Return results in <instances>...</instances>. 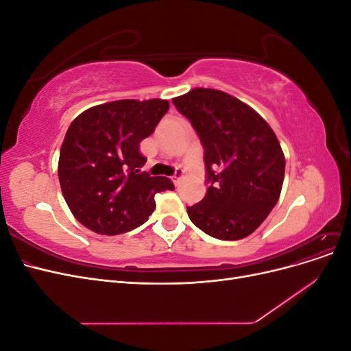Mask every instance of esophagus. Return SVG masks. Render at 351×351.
Returning a JSON list of instances; mask_svg holds the SVG:
<instances>
[{
	"label": "esophagus",
	"mask_w": 351,
	"mask_h": 351,
	"mask_svg": "<svg viewBox=\"0 0 351 351\" xmlns=\"http://www.w3.org/2000/svg\"><path fill=\"white\" fill-rule=\"evenodd\" d=\"M183 177H184V171H183V169H176V173H174V176H173L174 184L177 186V184L180 183V180H182Z\"/></svg>",
	"instance_id": "esophagus-1"
}]
</instances>
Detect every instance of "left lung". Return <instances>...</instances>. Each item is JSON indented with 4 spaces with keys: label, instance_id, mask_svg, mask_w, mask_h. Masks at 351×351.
Masks as SVG:
<instances>
[{
    "label": "left lung",
    "instance_id": "8db88e82",
    "mask_svg": "<svg viewBox=\"0 0 351 351\" xmlns=\"http://www.w3.org/2000/svg\"><path fill=\"white\" fill-rule=\"evenodd\" d=\"M205 149V197L187 206L190 221L208 236L240 240L277 205L285 158L269 124L231 95L196 88L173 99Z\"/></svg>",
    "mask_w": 351,
    "mask_h": 351
}]
</instances>
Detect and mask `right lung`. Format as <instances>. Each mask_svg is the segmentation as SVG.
I'll return each instance as SVG.
<instances>
[{"instance_id":"right-lung-1","label":"right lung","mask_w":351,"mask_h":351,"mask_svg":"<svg viewBox=\"0 0 351 351\" xmlns=\"http://www.w3.org/2000/svg\"><path fill=\"white\" fill-rule=\"evenodd\" d=\"M165 99L97 105L73 120L61 145L62 196L82 226L104 236L132 231L155 209V195L173 190L167 177L141 171V142L167 114Z\"/></svg>"}]
</instances>
